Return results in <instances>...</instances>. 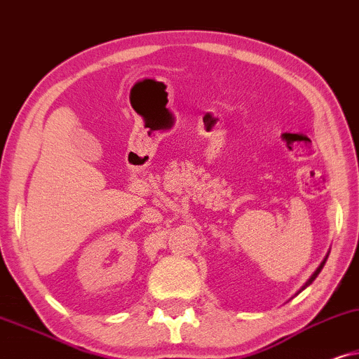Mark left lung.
<instances>
[{"label": "left lung", "instance_id": "obj_1", "mask_svg": "<svg viewBox=\"0 0 359 359\" xmlns=\"http://www.w3.org/2000/svg\"><path fill=\"white\" fill-rule=\"evenodd\" d=\"M327 259H328V255H327V256H325V259H323L322 262H320V266L317 267V271H315V272H313V274H312V276H310V279L307 280V283H305V284L302 285V289H300L297 294H300V292H302V290H304L305 287H309V285L313 283V280H315V277H317V276L320 274V271H322V269H323V266H325V262H327ZM297 294H295V295H297Z\"/></svg>", "mask_w": 359, "mask_h": 359}]
</instances>
